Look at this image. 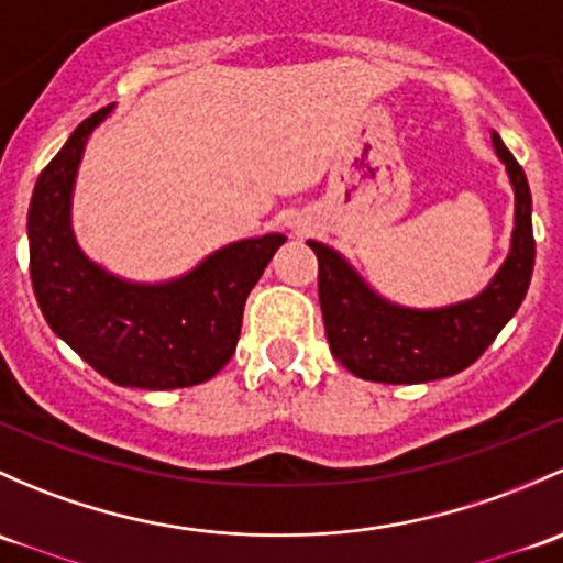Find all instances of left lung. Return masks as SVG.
Returning a JSON list of instances; mask_svg holds the SVG:
<instances>
[{
  "label": "left lung",
  "instance_id": "obj_1",
  "mask_svg": "<svg viewBox=\"0 0 563 563\" xmlns=\"http://www.w3.org/2000/svg\"><path fill=\"white\" fill-rule=\"evenodd\" d=\"M490 140L516 191V227L505 264L477 297L434 310L394 305L372 291L342 253L307 242L318 256V297L331 356L361 380L412 386L451 377L475 364L518 312L534 272L531 191L499 134Z\"/></svg>",
  "mask_w": 563,
  "mask_h": 563
}]
</instances>
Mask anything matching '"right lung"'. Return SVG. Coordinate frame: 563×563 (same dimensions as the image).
<instances>
[{
	"label": "right lung",
	"mask_w": 563,
	"mask_h": 563,
	"mask_svg": "<svg viewBox=\"0 0 563 563\" xmlns=\"http://www.w3.org/2000/svg\"><path fill=\"white\" fill-rule=\"evenodd\" d=\"M110 112L86 118L37 177L26 223L34 297L53 334L115 386H199L234 356L247 294L286 236L229 242L164 283L123 280L91 262L73 232V191L86 142Z\"/></svg>",
	"instance_id": "right-lung-1"
}]
</instances>
